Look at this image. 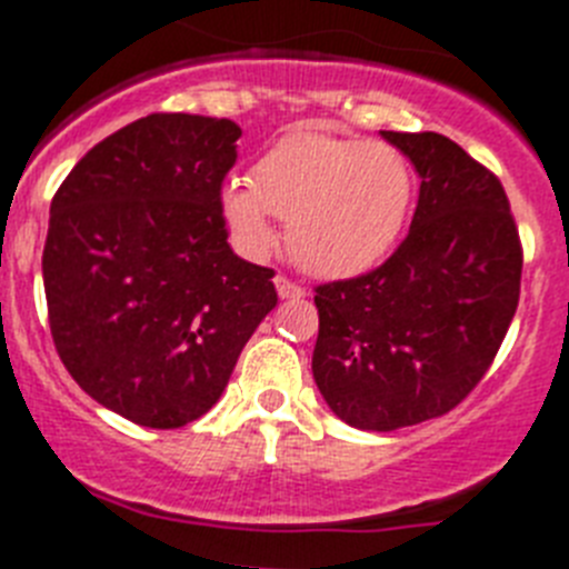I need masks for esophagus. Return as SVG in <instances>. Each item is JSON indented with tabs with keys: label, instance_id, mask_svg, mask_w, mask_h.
Returning a JSON list of instances; mask_svg holds the SVG:
<instances>
[{
	"label": "esophagus",
	"instance_id": "obj_1",
	"mask_svg": "<svg viewBox=\"0 0 569 569\" xmlns=\"http://www.w3.org/2000/svg\"><path fill=\"white\" fill-rule=\"evenodd\" d=\"M274 286H278V295L283 300H300V298H306V289L300 283H295V280L291 278H286V274H278V278H274Z\"/></svg>",
	"mask_w": 569,
	"mask_h": 569
}]
</instances>
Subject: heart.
Returning <instances> with one entry per match:
<instances>
[{
    "mask_svg": "<svg viewBox=\"0 0 569 569\" xmlns=\"http://www.w3.org/2000/svg\"><path fill=\"white\" fill-rule=\"evenodd\" d=\"M412 206V171L383 142L315 128L280 137L257 160L251 182L223 189V214L240 243L266 251L271 217L289 223V249L320 278H355L392 251Z\"/></svg>",
    "mask_w": 569,
    "mask_h": 569,
    "instance_id": "1",
    "label": "heart"
}]
</instances>
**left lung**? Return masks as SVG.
Segmentation results:
<instances>
[{
    "mask_svg": "<svg viewBox=\"0 0 569 569\" xmlns=\"http://www.w3.org/2000/svg\"><path fill=\"white\" fill-rule=\"evenodd\" d=\"M380 134L418 168V209L378 269L315 286L312 372L340 421L389 432L481 383L518 309L523 249L490 168L435 131Z\"/></svg>",
    "mask_w": 569,
    "mask_h": 569,
    "instance_id": "obj_1",
    "label": "left lung"
}]
</instances>
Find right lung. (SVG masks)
<instances>
[{
    "label": "right lung",
    "mask_w": 569,
    "mask_h": 569,
    "mask_svg": "<svg viewBox=\"0 0 569 569\" xmlns=\"http://www.w3.org/2000/svg\"><path fill=\"white\" fill-rule=\"evenodd\" d=\"M237 140L231 120L148 113L97 142L51 200L42 280L57 355L140 427L209 412L278 306L274 271L226 243Z\"/></svg>",
    "instance_id": "add662e5"
}]
</instances>
